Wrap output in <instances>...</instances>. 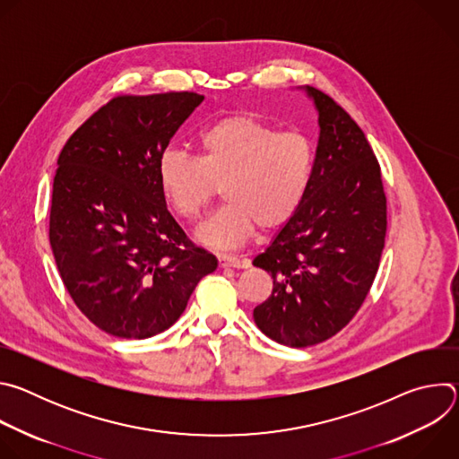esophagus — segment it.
<instances>
[{"label": "esophagus", "instance_id": "esophagus-1", "mask_svg": "<svg viewBox=\"0 0 459 459\" xmlns=\"http://www.w3.org/2000/svg\"><path fill=\"white\" fill-rule=\"evenodd\" d=\"M218 264L221 269H247L248 267V259H239L238 255L230 254H218Z\"/></svg>", "mask_w": 459, "mask_h": 459}]
</instances>
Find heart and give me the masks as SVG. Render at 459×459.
Listing matches in <instances>:
<instances>
[{"mask_svg": "<svg viewBox=\"0 0 459 459\" xmlns=\"http://www.w3.org/2000/svg\"><path fill=\"white\" fill-rule=\"evenodd\" d=\"M195 160L167 151L158 161L160 186L172 211L198 220L218 198L227 205L198 229L212 248H236L255 227L273 230L299 209L312 179L316 151L299 130H278L252 114L223 116L195 136Z\"/></svg>", "mask_w": 459, "mask_h": 459, "instance_id": "b5f03b06", "label": "heart"}]
</instances>
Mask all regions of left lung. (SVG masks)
Segmentation results:
<instances>
[{"mask_svg": "<svg viewBox=\"0 0 459 459\" xmlns=\"http://www.w3.org/2000/svg\"><path fill=\"white\" fill-rule=\"evenodd\" d=\"M305 91L319 123L312 179L296 214L252 261L274 283L254 321L294 349L349 325L374 283L386 234L381 169L363 130L331 96Z\"/></svg>", "mask_w": 459, "mask_h": 459, "instance_id": "obj_1", "label": "left lung"}]
</instances>
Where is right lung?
<instances>
[{"label":"right lung","mask_w":459,"mask_h":459,"mask_svg":"<svg viewBox=\"0 0 459 459\" xmlns=\"http://www.w3.org/2000/svg\"><path fill=\"white\" fill-rule=\"evenodd\" d=\"M204 101L195 92L116 96L65 143L48 238L61 281L103 333L145 340L183 314L218 259L167 211L158 161Z\"/></svg>","instance_id":"obj_1"}]
</instances>
